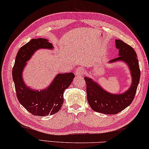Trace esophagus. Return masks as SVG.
Returning <instances> with one entry per match:
<instances>
[{"instance_id": "obj_1", "label": "esophagus", "mask_w": 149, "mask_h": 149, "mask_svg": "<svg viewBox=\"0 0 149 149\" xmlns=\"http://www.w3.org/2000/svg\"><path fill=\"white\" fill-rule=\"evenodd\" d=\"M84 70L82 68H77L76 70L75 71V74L78 77H83L84 75Z\"/></svg>"}]
</instances>
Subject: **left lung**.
I'll use <instances>...</instances> for the list:
<instances>
[{
	"label": "left lung",
	"instance_id": "obj_1",
	"mask_svg": "<svg viewBox=\"0 0 149 149\" xmlns=\"http://www.w3.org/2000/svg\"><path fill=\"white\" fill-rule=\"evenodd\" d=\"M115 42L119 56L109 62L123 61L128 65L132 76V84L128 90L121 94L110 93L91 78L84 77L89 105L93 111L104 114H117L128 107L134 100L140 79L141 71L135 51L123 41L116 40Z\"/></svg>",
	"mask_w": 149,
	"mask_h": 149
}]
</instances>
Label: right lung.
Segmentation results:
<instances>
[{
  "mask_svg": "<svg viewBox=\"0 0 149 149\" xmlns=\"http://www.w3.org/2000/svg\"><path fill=\"white\" fill-rule=\"evenodd\" d=\"M53 48L52 44L47 39H32L18 50L13 69V78L18 101L28 111L36 116L52 115L60 110L63 103V92L75 77L72 72L59 74L47 88L40 91L26 86L22 78L26 62L37 49Z\"/></svg>",
  "mask_w": 149,
  "mask_h": 149,
  "instance_id": "right-lung-1",
  "label": "right lung"
}]
</instances>
